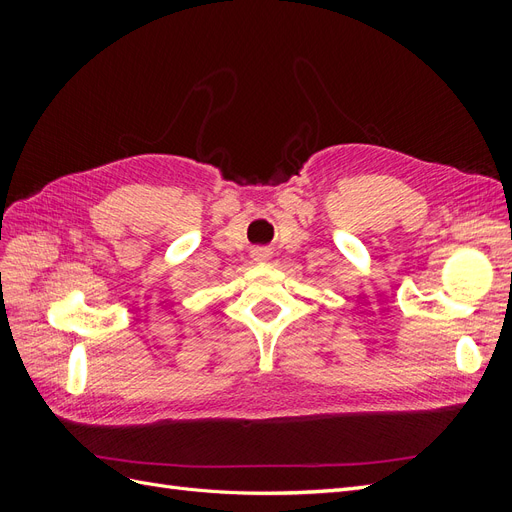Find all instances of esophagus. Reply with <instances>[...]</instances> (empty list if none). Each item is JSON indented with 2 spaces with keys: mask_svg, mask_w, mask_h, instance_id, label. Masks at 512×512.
<instances>
[{
  "mask_svg": "<svg viewBox=\"0 0 512 512\" xmlns=\"http://www.w3.org/2000/svg\"><path fill=\"white\" fill-rule=\"evenodd\" d=\"M269 256H271L269 247H256V250H254V258H256V260H265V258H269Z\"/></svg>",
  "mask_w": 512,
  "mask_h": 512,
  "instance_id": "obj_1",
  "label": "esophagus"
}]
</instances>
